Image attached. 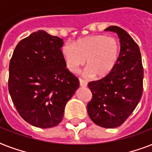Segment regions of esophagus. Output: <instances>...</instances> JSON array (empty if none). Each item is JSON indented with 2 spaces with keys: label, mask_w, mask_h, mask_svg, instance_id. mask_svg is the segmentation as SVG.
<instances>
[{
  "label": "esophagus",
  "mask_w": 152,
  "mask_h": 152,
  "mask_svg": "<svg viewBox=\"0 0 152 152\" xmlns=\"http://www.w3.org/2000/svg\"><path fill=\"white\" fill-rule=\"evenodd\" d=\"M80 85L81 86V87H87V85H88V83H87V81L84 80H83V79L80 78Z\"/></svg>",
  "instance_id": "esophagus-1"
}]
</instances>
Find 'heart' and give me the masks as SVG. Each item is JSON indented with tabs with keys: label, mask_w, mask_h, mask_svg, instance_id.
<instances>
[{
	"label": "heart",
	"mask_w": 152,
	"mask_h": 152,
	"mask_svg": "<svg viewBox=\"0 0 152 152\" xmlns=\"http://www.w3.org/2000/svg\"><path fill=\"white\" fill-rule=\"evenodd\" d=\"M61 55L65 66L75 72L84 64L87 73L99 78L108 76L118 64L120 44L116 38L104 34H94L78 39L72 43L64 44Z\"/></svg>",
	"instance_id": "b5f03b06"
}]
</instances>
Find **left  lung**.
<instances>
[{
    "mask_svg": "<svg viewBox=\"0 0 152 152\" xmlns=\"http://www.w3.org/2000/svg\"><path fill=\"white\" fill-rule=\"evenodd\" d=\"M105 31L115 32L119 37L120 57L108 76L89 82L92 98L87 108L95 124L112 129L122 125L139 103L143 93L144 68L139 46L125 30L110 26Z\"/></svg>",
    "mask_w": 152,
    "mask_h": 152,
    "instance_id": "1",
    "label": "left lung"
}]
</instances>
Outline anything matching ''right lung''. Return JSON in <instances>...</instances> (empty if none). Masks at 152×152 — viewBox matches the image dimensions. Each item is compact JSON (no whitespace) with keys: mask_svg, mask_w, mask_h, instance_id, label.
Returning <instances> with one entry per match:
<instances>
[{"mask_svg":"<svg viewBox=\"0 0 152 152\" xmlns=\"http://www.w3.org/2000/svg\"><path fill=\"white\" fill-rule=\"evenodd\" d=\"M62 46V39L39 31L17 44L10 60L11 98L21 118L35 127L58 125L80 86L79 79L66 69Z\"/></svg>","mask_w":152,"mask_h":152,"instance_id":"right-lung-1","label":"right lung"}]
</instances>
